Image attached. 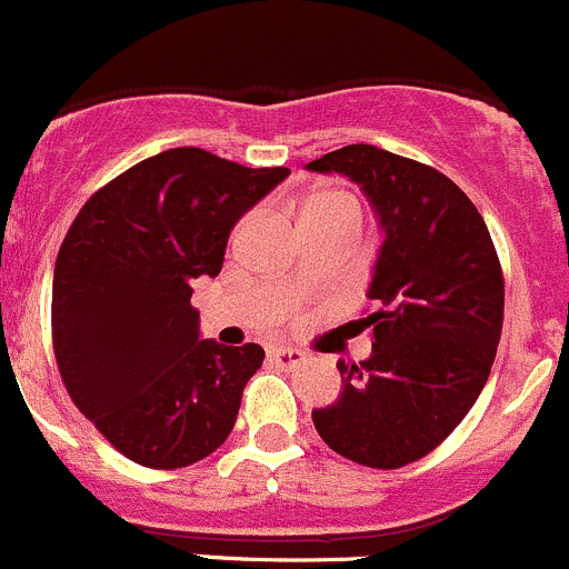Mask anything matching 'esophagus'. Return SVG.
<instances>
[{
    "instance_id": "1",
    "label": "esophagus",
    "mask_w": 569,
    "mask_h": 569,
    "mask_svg": "<svg viewBox=\"0 0 569 569\" xmlns=\"http://www.w3.org/2000/svg\"><path fill=\"white\" fill-rule=\"evenodd\" d=\"M268 357H271L273 365H279V368H298L301 362H307V353L298 351V348H290V346H277L268 351Z\"/></svg>"
}]
</instances>
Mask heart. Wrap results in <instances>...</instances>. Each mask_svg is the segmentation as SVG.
<instances>
[{"instance_id": "obj_1", "label": "heart", "mask_w": 569, "mask_h": 569, "mask_svg": "<svg viewBox=\"0 0 569 569\" xmlns=\"http://www.w3.org/2000/svg\"><path fill=\"white\" fill-rule=\"evenodd\" d=\"M323 207H353V201L342 199V196H320V199L309 201L307 210H303V212H309V210H323ZM353 210H357V207H353Z\"/></svg>"}]
</instances>
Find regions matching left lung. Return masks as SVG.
<instances>
[{"mask_svg": "<svg viewBox=\"0 0 569 569\" xmlns=\"http://www.w3.org/2000/svg\"><path fill=\"white\" fill-rule=\"evenodd\" d=\"M307 168L359 184L381 229L376 312L362 320L373 351L337 362L342 392L312 423L351 462L403 468L435 451L487 385L503 326L498 254L473 201L423 162L351 143Z\"/></svg>", "mask_w": 569, "mask_h": 569, "instance_id": "1", "label": "left lung"}]
</instances>
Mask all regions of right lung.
<instances>
[{
	"label": "right lung",
	"mask_w": 569,
	"mask_h": 569,
	"mask_svg": "<svg viewBox=\"0 0 569 569\" xmlns=\"http://www.w3.org/2000/svg\"><path fill=\"white\" fill-rule=\"evenodd\" d=\"M287 177L182 146L96 190L71 223L54 262V357L77 409L132 462L188 468L232 431L266 351L201 340L190 296Z\"/></svg>",
	"instance_id": "obj_1"
}]
</instances>
